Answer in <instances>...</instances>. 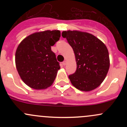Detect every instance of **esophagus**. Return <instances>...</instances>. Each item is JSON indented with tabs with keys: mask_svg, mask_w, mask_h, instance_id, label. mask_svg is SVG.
I'll return each instance as SVG.
<instances>
[{
	"mask_svg": "<svg viewBox=\"0 0 127 127\" xmlns=\"http://www.w3.org/2000/svg\"><path fill=\"white\" fill-rule=\"evenodd\" d=\"M66 64V61H64L63 62V66H65V65Z\"/></svg>",
	"mask_w": 127,
	"mask_h": 127,
	"instance_id": "esophagus-1",
	"label": "esophagus"
}]
</instances>
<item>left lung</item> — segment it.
<instances>
[{
    "mask_svg": "<svg viewBox=\"0 0 127 127\" xmlns=\"http://www.w3.org/2000/svg\"><path fill=\"white\" fill-rule=\"evenodd\" d=\"M74 50L77 69L69 75L77 89L89 92L101 85L109 69V52L103 42L92 34L78 31L62 32Z\"/></svg>",
    "mask_w": 127,
    "mask_h": 127,
    "instance_id": "obj_1",
    "label": "left lung"
}]
</instances>
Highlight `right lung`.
Wrapping results in <instances>:
<instances>
[{"label": "right lung", "mask_w": 127, "mask_h": 127, "mask_svg": "<svg viewBox=\"0 0 127 127\" xmlns=\"http://www.w3.org/2000/svg\"><path fill=\"white\" fill-rule=\"evenodd\" d=\"M58 30L45 31L29 35L18 47L16 67L20 77L28 86L36 90L51 86L60 69L51 46L60 40Z\"/></svg>", "instance_id": "1"}]
</instances>
